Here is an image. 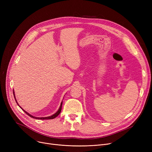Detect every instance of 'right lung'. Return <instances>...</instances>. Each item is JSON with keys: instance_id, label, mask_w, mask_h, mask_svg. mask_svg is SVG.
I'll return each mask as SVG.
<instances>
[{"instance_id": "1", "label": "right lung", "mask_w": 152, "mask_h": 152, "mask_svg": "<svg viewBox=\"0 0 152 152\" xmlns=\"http://www.w3.org/2000/svg\"><path fill=\"white\" fill-rule=\"evenodd\" d=\"M13 95H14V97H15V101H16V102L17 103V100H16V99H15V93H14V91H13ZM62 103H63V102H61V104H60V108H59V109H58V110L57 111V112H56L55 114H53V115H52V116H47V117H41V118H39V117H35V116H32L31 115H30V114H29L28 112H26V111H25L21 107H20V105H18V103H17V105L24 111V112H25L29 116H30V117H31V118H35V119H53V118H56L57 117L60 113V112H61V107H62Z\"/></svg>"}]
</instances>
